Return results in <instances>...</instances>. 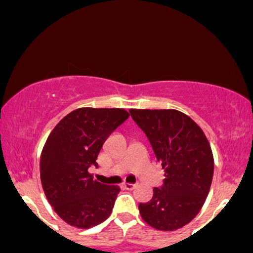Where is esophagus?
<instances>
[{
  "mask_svg": "<svg viewBox=\"0 0 253 253\" xmlns=\"http://www.w3.org/2000/svg\"><path fill=\"white\" fill-rule=\"evenodd\" d=\"M135 186H136V184H135V183H127V182H126V183H123L124 188L129 189V191H131V189H134Z\"/></svg>",
  "mask_w": 253,
  "mask_h": 253,
  "instance_id": "34e87169",
  "label": "esophagus"
}]
</instances>
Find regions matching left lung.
<instances>
[{
    "mask_svg": "<svg viewBox=\"0 0 253 253\" xmlns=\"http://www.w3.org/2000/svg\"><path fill=\"white\" fill-rule=\"evenodd\" d=\"M164 169L163 186L138 205L146 223L172 232L192 221L203 208L213 176V156L200 126L176 110H129Z\"/></svg>",
    "mask_w": 253,
    "mask_h": 253,
    "instance_id": "1",
    "label": "left lung"
}]
</instances>
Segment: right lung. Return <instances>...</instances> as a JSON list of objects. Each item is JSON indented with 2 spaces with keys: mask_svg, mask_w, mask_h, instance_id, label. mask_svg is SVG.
I'll list each match as a JSON object with an SVG mask.
<instances>
[{
  "mask_svg": "<svg viewBox=\"0 0 253 253\" xmlns=\"http://www.w3.org/2000/svg\"><path fill=\"white\" fill-rule=\"evenodd\" d=\"M127 117L123 108L82 107L51 130L41 154V182L48 202L67 224L88 229L112 212L121 188L94 180L89 169L97 167L106 138Z\"/></svg>",
  "mask_w": 253,
  "mask_h": 253,
  "instance_id": "add662e5",
  "label": "right lung"
}]
</instances>
